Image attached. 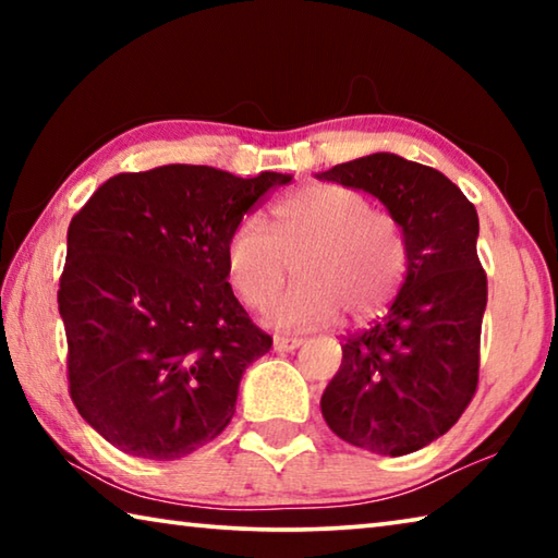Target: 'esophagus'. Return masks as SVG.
Masks as SVG:
<instances>
[{
    "label": "esophagus",
    "mask_w": 558,
    "mask_h": 558,
    "mask_svg": "<svg viewBox=\"0 0 558 558\" xmlns=\"http://www.w3.org/2000/svg\"><path fill=\"white\" fill-rule=\"evenodd\" d=\"M300 347H302L300 337H282V335L272 337V349H276V352H295Z\"/></svg>",
    "instance_id": "obj_1"
}]
</instances>
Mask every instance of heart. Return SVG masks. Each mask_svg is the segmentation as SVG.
Wrapping results in <instances>:
<instances>
[{
	"instance_id": "heart-1",
	"label": "heart",
	"mask_w": 558,
	"mask_h": 558,
	"mask_svg": "<svg viewBox=\"0 0 558 558\" xmlns=\"http://www.w3.org/2000/svg\"><path fill=\"white\" fill-rule=\"evenodd\" d=\"M295 259V278L270 307L278 329L323 327L347 310L366 319L389 305L409 268V243L389 214L354 189L302 186L272 206V226L243 219L226 241V276L245 305L266 310Z\"/></svg>"
}]
</instances>
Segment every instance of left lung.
Masks as SVG:
<instances>
[{"label":"left lung","mask_w":558,"mask_h":558,"mask_svg":"<svg viewBox=\"0 0 558 558\" xmlns=\"http://www.w3.org/2000/svg\"><path fill=\"white\" fill-rule=\"evenodd\" d=\"M317 179L376 196L409 243L399 295L389 313L344 337L342 364L319 405L342 440L376 456H409L456 426L477 389L487 305L477 211L438 169L391 153Z\"/></svg>","instance_id":"1"}]
</instances>
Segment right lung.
<instances>
[{"label":"right lung","mask_w":558,"mask_h":558,"mask_svg":"<svg viewBox=\"0 0 558 558\" xmlns=\"http://www.w3.org/2000/svg\"><path fill=\"white\" fill-rule=\"evenodd\" d=\"M290 174L165 165L110 177L69 226L59 313L75 409L128 456L177 460L229 426L272 339L226 276L233 226Z\"/></svg>","instance_id":"add662e5"}]
</instances>
